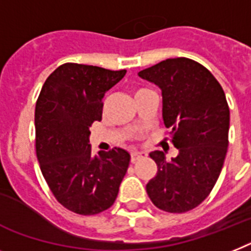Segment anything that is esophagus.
Returning a JSON list of instances; mask_svg holds the SVG:
<instances>
[{
    "label": "esophagus",
    "instance_id": "34e87169",
    "mask_svg": "<svg viewBox=\"0 0 251 251\" xmlns=\"http://www.w3.org/2000/svg\"><path fill=\"white\" fill-rule=\"evenodd\" d=\"M146 156H148V154H146V152H141V151H133V152L130 154V160L134 163V161L140 160V159H142V158H146Z\"/></svg>",
    "mask_w": 251,
    "mask_h": 251
}]
</instances>
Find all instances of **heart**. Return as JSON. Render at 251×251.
I'll return each instance as SVG.
<instances>
[{
  "mask_svg": "<svg viewBox=\"0 0 251 251\" xmlns=\"http://www.w3.org/2000/svg\"><path fill=\"white\" fill-rule=\"evenodd\" d=\"M144 91H146V90H138L137 92H136V95H137V93H140V92H144ZM136 95H134V96H136Z\"/></svg>",
  "mask_w": 251,
  "mask_h": 251,
  "instance_id": "b5f03b06",
  "label": "heart"
}]
</instances>
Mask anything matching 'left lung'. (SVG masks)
I'll return each mask as SVG.
<instances>
[{
    "instance_id": "obj_1",
    "label": "left lung",
    "mask_w": 251,
    "mask_h": 251,
    "mask_svg": "<svg viewBox=\"0 0 251 251\" xmlns=\"http://www.w3.org/2000/svg\"><path fill=\"white\" fill-rule=\"evenodd\" d=\"M138 76L161 90L163 121L178 149L169 161L163 151L150 152L158 173L146 191L164 212H188L208 198L222 171L229 129L226 95L206 68L186 57L164 60Z\"/></svg>"
}]
</instances>
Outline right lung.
Wrapping results in <instances>:
<instances>
[{
    "instance_id": "obj_1",
    "label": "right lung",
    "mask_w": 251,
    "mask_h": 251,
    "mask_svg": "<svg viewBox=\"0 0 251 251\" xmlns=\"http://www.w3.org/2000/svg\"><path fill=\"white\" fill-rule=\"evenodd\" d=\"M127 73L83 64L59 66L43 84L34 113L41 172L60 204L93 215L114 204L130 155L123 149L91 152L90 127L102 117V99Z\"/></svg>"
}]
</instances>
